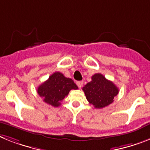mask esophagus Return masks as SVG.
Segmentation results:
<instances>
[{
	"mask_svg": "<svg viewBox=\"0 0 150 150\" xmlns=\"http://www.w3.org/2000/svg\"><path fill=\"white\" fill-rule=\"evenodd\" d=\"M77 85L79 88H81L83 85V81H77Z\"/></svg>",
	"mask_w": 150,
	"mask_h": 150,
	"instance_id": "obj_1",
	"label": "esophagus"
}]
</instances>
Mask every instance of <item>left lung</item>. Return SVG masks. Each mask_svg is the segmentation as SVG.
I'll return each instance as SVG.
<instances>
[{"label": "left lung", "mask_w": 150, "mask_h": 150, "mask_svg": "<svg viewBox=\"0 0 150 150\" xmlns=\"http://www.w3.org/2000/svg\"><path fill=\"white\" fill-rule=\"evenodd\" d=\"M87 100L95 108H103L114 101L119 89L104 75L97 73L91 77V81L82 88Z\"/></svg>", "instance_id": "left-lung-1"}]
</instances>
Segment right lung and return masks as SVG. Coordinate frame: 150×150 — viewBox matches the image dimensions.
I'll return each instance as SVG.
<instances>
[{
  "instance_id": "right-lung-1",
  "label": "right lung",
  "mask_w": 150,
  "mask_h": 150,
  "mask_svg": "<svg viewBox=\"0 0 150 150\" xmlns=\"http://www.w3.org/2000/svg\"><path fill=\"white\" fill-rule=\"evenodd\" d=\"M71 89H78L73 80L57 71L38 87L37 92L44 102L53 107H59Z\"/></svg>"
}]
</instances>
